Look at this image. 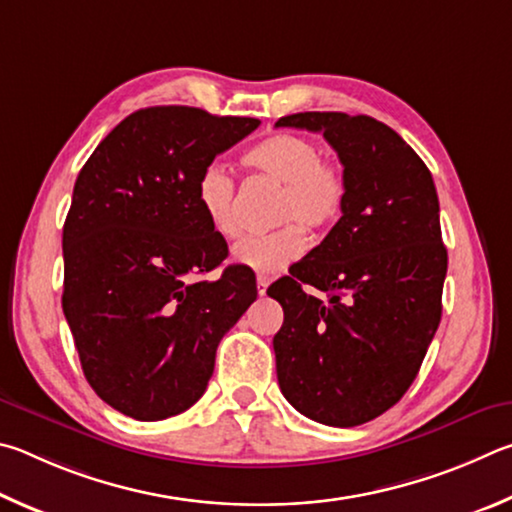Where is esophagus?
Masks as SVG:
<instances>
[{
    "mask_svg": "<svg viewBox=\"0 0 512 512\" xmlns=\"http://www.w3.org/2000/svg\"><path fill=\"white\" fill-rule=\"evenodd\" d=\"M267 285H270V279H267L265 274H258V276H256V288H258V294H261V297H265Z\"/></svg>",
    "mask_w": 512,
    "mask_h": 512,
    "instance_id": "obj_1",
    "label": "esophagus"
}]
</instances>
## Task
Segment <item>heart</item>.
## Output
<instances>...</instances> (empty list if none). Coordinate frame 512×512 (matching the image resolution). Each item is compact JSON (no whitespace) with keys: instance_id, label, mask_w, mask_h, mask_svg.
<instances>
[{"instance_id":"heart-1","label":"heart","mask_w":512,"mask_h":512,"mask_svg":"<svg viewBox=\"0 0 512 512\" xmlns=\"http://www.w3.org/2000/svg\"><path fill=\"white\" fill-rule=\"evenodd\" d=\"M242 164L281 184L276 197V220H288L279 229L242 240L233 249V261L261 274H276L306 251L308 229H324L337 220L346 200V179L335 161L321 159L315 141L301 134L276 132L258 141L242 155ZM197 204L211 229L222 238H238L236 182L220 164H209L197 179ZM294 219H299L294 223Z\"/></svg>"}]
</instances>
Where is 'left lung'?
Returning <instances> with one entry per match:
<instances>
[{
    "mask_svg": "<svg viewBox=\"0 0 512 512\" xmlns=\"http://www.w3.org/2000/svg\"><path fill=\"white\" fill-rule=\"evenodd\" d=\"M276 128L324 134L346 179L342 218L267 288L283 306L279 387L321 425L369 423L405 396L441 324L447 249L434 179L414 148L371 116L299 112Z\"/></svg>",
    "mask_w": 512,
    "mask_h": 512,
    "instance_id": "1",
    "label": "left lung"
}]
</instances>
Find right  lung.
<instances>
[{
	"label": "right lung",
	"instance_id": "1",
	"mask_svg": "<svg viewBox=\"0 0 512 512\" xmlns=\"http://www.w3.org/2000/svg\"><path fill=\"white\" fill-rule=\"evenodd\" d=\"M258 125L200 107H146L78 173L62 227V312L89 387L125 416L164 420L195 405L220 339L256 301L245 265L204 279L229 249L195 191L215 155Z\"/></svg>",
	"mask_w": 512,
	"mask_h": 512
}]
</instances>
